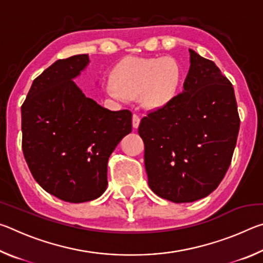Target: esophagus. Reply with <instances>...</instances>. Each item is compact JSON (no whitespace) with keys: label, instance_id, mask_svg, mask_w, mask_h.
I'll return each instance as SVG.
<instances>
[{"label":"esophagus","instance_id":"esophagus-1","mask_svg":"<svg viewBox=\"0 0 263 263\" xmlns=\"http://www.w3.org/2000/svg\"><path fill=\"white\" fill-rule=\"evenodd\" d=\"M139 124H140V117L137 114H133V116H132V125H133V127L138 128Z\"/></svg>","mask_w":263,"mask_h":263}]
</instances>
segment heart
Instances as JSON below:
<instances>
[{"instance_id": "b5f03b06", "label": "heart", "mask_w": 263, "mask_h": 263, "mask_svg": "<svg viewBox=\"0 0 263 263\" xmlns=\"http://www.w3.org/2000/svg\"><path fill=\"white\" fill-rule=\"evenodd\" d=\"M105 90L116 100L141 96L148 109L168 104L179 91L182 69L176 59L166 58H127L117 65Z\"/></svg>"}]
</instances>
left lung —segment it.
Segmentation results:
<instances>
[{
    "label": "left lung",
    "mask_w": 263,
    "mask_h": 263,
    "mask_svg": "<svg viewBox=\"0 0 263 263\" xmlns=\"http://www.w3.org/2000/svg\"><path fill=\"white\" fill-rule=\"evenodd\" d=\"M190 52L183 91L141 119L148 185L161 198L206 197L228 172L240 127L234 89L211 60Z\"/></svg>",
    "instance_id": "obj_1"
}]
</instances>
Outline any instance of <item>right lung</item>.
<instances>
[{
	"mask_svg": "<svg viewBox=\"0 0 263 263\" xmlns=\"http://www.w3.org/2000/svg\"><path fill=\"white\" fill-rule=\"evenodd\" d=\"M88 54L57 60L35 78L22 105V148L33 179L69 203L89 202L108 185V160L132 131L130 110L111 111L83 94L73 79Z\"/></svg>",
	"mask_w": 263,
	"mask_h": 263,
	"instance_id": "right-lung-1",
	"label": "right lung"
}]
</instances>
